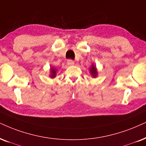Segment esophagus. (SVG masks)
<instances>
[{
  "mask_svg": "<svg viewBox=\"0 0 146 146\" xmlns=\"http://www.w3.org/2000/svg\"><path fill=\"white\" fill-rule=\"evenodd\" d=\"M67 64H68V65L72 66V65H73V64H75V62H74V61H73V60L69 59V60H67Z\"/></svg>",
  "mask_w": 146,
  "mask_h": 146,
  "instance_id": "obj_1",
  "label": "esophagus"
}]
</instances>
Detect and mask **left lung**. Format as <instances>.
<instances>
[{
  "mask_svg": "<svg viewBox=\"0 0 146 146\" xmlns=\"http://www.w3.org/2000/svg\"><path fill=\"white\" fill-rule=\"evenodd\" d=\"M90 74L92 75V76L93 77H96L97 75H98V71H97V69L96 67H95L94 64H92L91 68H90Z\"/></svg>",
  "mask_w": 146,
  "mask_h": 146,
  "instance_id": "1",
  "label": "left lung"
}]
</instances>
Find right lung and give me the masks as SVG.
Instances as JSON below:
<instances>
[{
	"label": "right lung",
	"mask_w": 146,
	"mask_h": 146,
	"mask_svg": "<svg viewBox=\"0 0 146 146\" xmlns=\"http://www.w3.org/2000/svg\"><path fill=\"white\" fill-rule=\"evenodd\" d=\"M56 69L54 67H51L50 68V77L51 78H54L56 77Z\"/></svg>",
	"instance_id": "add662e5"
}]
</instances>
